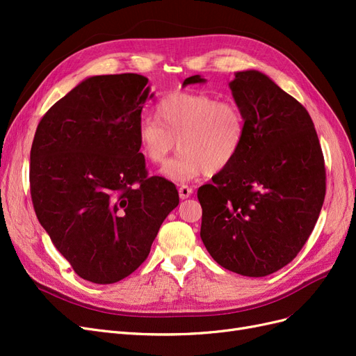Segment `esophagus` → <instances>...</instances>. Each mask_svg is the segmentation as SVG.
I'll return each instance as SVG.
<instances>
[{"mask_svg": "<svg viewBox=\"0 0 356 356\" xmlns=\"http://www.w3.org/2000/svg\"><path fill=\"white\" fill-rule=\"evenodd\" d=\"M178 193H179V197H181L182 200H184V199H188V197L191 196L193 188H191V187H188V186H179Z\"/></svg>", "mask_w": 356, "mask_h": 356, "instance_id": "obj_1", "label": "esophagus"}]
</instances>
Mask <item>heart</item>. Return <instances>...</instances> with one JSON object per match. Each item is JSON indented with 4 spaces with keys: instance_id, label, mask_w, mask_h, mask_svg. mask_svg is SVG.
I'll list each match as a JSON object with an SVG mask.
<instances>
[{
    "instance_id": "1",
    "label": "heart",
    "mask_w": 356,
    "mask_h": 356,
    "mask_svg": "<svg viewBox=\"0 0 356 356\" xmlns=\"http://www.w3.org/2000/svg\"><path fill=\"white\" fill-rule=\"evenodd\" d=\"M156 118L139 122V148L153 165H163L178 145L181 152L161 170L175 182L227 169L245 143L246 117L241 106L203 92L165 96L156 105Z\"/></svg>"
}]
</instances>
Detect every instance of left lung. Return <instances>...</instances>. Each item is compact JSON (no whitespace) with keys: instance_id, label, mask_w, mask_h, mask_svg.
<instances>
[{"instance_id":"obj_1","label":"left lung","mask_w":356,"mask_h":356,"mask_svg":"<svg viewBox=\"0 0 356 356\" xmlns=\"http://www.w3.org/2000/svg\"><path fill=\"white\" fill-rule=\"evenodd\" d=\"M204 83L191 75L182 86ZM246 117L233 163L197 191L200 238L211 257L242 276L272 275L291 263L314 232L325 197V165L307 110L266 74L230 81Z\"/></svg>"}]
</instances>
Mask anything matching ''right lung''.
I'll return each instance as SVG.
<instances>
[{
  "label": "right lung",
  "mask_w": 356,
  "mask_h": 356,
  "mask_svg": "<svg viewBox=\"0 0 356 356\" xmlns=\"http://www.w3.org/2000/svg\"><path fill=\"white\" fill-rule=\"evenodd\" d=\"M148 79L95 75L42 115L31 147V197L40 224L74 272L93 284L141 266L178 190L148 177L138 124Z\"/></svg>",
  "instance_id": "add662e5"
}]
</instances>
